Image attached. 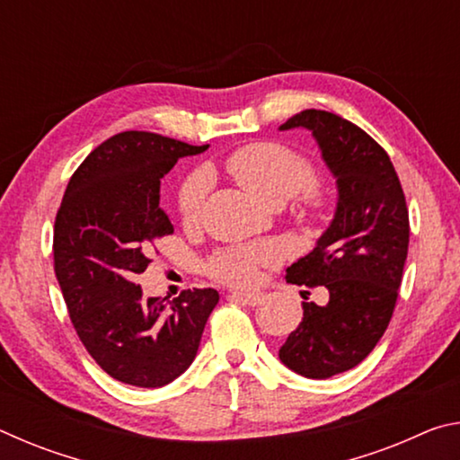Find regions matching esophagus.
I'll list each match as a JSON object with an SVG mask.
<instances>
[{"label":"esophagus","instance_id":"1","mask_svg":"<svg viewBox=\"0 0 460 460\" xmlns=\"http://www.w3.org/2000/svg\"><path fill=\"white\" fill-rule=\"evenodd\" d=\"M231 298L239 300L241 305H247V306H258L261 305L263 296L258 292H231Z\"/></svg>","mask_w":460,"mask_h":460}]
</instances>
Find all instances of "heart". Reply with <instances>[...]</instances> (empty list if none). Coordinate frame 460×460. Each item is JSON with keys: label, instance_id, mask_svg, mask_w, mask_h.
I'll list each match as a JSON object with an SVG mask.
<instances>
[{"label": "heart", "instance_id": "obj_1", "mask_svg": "<svg viewBox=\"0 0 460 460\" xmlns=\"http://www.w3.org/2000/svg\"><path fill=\"white\" fill-rule=\"evenodd\" d=\"M225 170L243 189L270 205H284L286 200L302 192L308 213H323L324 197L313 186L316 178L313 164L305 155L284 144L255 142L239 147L225 162ZM208 189H211V178L205 170H197L182 182L178 192V215L184 227L199 223ZM274 258L276 252L268 245L233 247L217 253L208 263V271L227 284L245 286L258 278L260 266L270 263Z\"/></svg>", "mask_w": 460, "mask_h": 460}]
</instances>
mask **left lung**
I'll return each instance as SVG.
<instances>
[{
	"label": "left lung",
	"mask_w": 460,
	"mask_h": 460,
	"mask_svg": "<svg viewBox=\"0 0 460 460\" xmlns=\"http://www.w3.org/2000/svg\"><path fill=\"white\" fill-rule=\"evenodd\" d=\"M308 129L337 181V208L313 252L286 270V282L324 286L329 302H302L298 329L279 347V361L308 379L353 369L392 321L410 221L395 168L376 139L339 115L306 109L279 126Z\"/></svg>",
	"instance_id": "8db88e82"
}]
</instances>
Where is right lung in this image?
I'll use <instances>...</instances> for the list:
<instances>
[{
  "instance_id": "1",
  "label": "right lung",
  "mask_w": 460,
  "mask_h": 460,
  "mask_svg": "<svg viewBox=\"0 0 460 460\" xmlns=\"http://www.w3.org/2000/svg\"><path fill=\"white\" fill-rule=\"evenodd\" d=\"M150 131H121L76 168L54 223V271L84 349L113 379L162 387L190 367L213 288L172 302L144 298L136 284L154 239L174 231L160 207V181L184 155L205 152Z\"/></svg>"
}]
</instances>
